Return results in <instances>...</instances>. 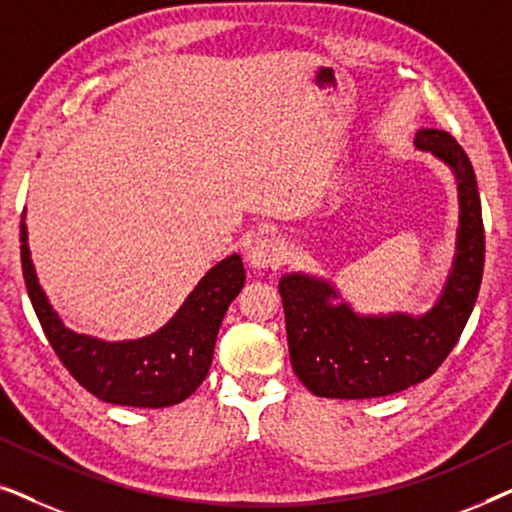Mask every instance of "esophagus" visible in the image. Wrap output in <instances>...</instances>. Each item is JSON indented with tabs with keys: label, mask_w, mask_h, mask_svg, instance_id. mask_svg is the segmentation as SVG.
<instances>
[{
	"label": "esophagus",
	"mask_w": 512,
	"mask_h": 512,
	"mask_svg": "<svg viewBox=\"0 0 512 512\" xmlns=\"http://www.w3.org/2000/svg\"><path fill=\"white\" fill-rule=\"evenodd\" d=\"M282 258L284 251L279 247V242L272 240V237H261V240H256L247 251L249 268L256 272L277 268V265L282 263Z\"/></svg>",
	"instance_id": "34e87169"
}]
</instances>
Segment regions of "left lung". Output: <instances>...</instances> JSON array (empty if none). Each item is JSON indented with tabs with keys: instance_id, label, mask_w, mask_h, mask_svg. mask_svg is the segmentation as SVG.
<instances>
[{
	"instance_id": "left-lung-1",
	"label": "left lung",
	"mask_w": 512,
	"mask_h": 512,
	"mask_svg": "<svg viewBox=\"0 0 512 512\" xmlns=\"http://www.w3.org/2000/svg\"><path fill=\"white\" fill-rule=\"evenodd\" d=\"M415 146L450 167L457 181L459 228L450 275L424 314H359L331 279L307 272L279 279L293 373L314 396L377 398L424 382L457 345L478 300L485 230L471 160L445 130H417Z\"/></svg>"
}]
</instances>
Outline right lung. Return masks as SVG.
<instances>
[{"mask_svg":"<svg viewBox=\"0 0 512 512\" xmlns=\"http://www.w3.org/2000/svg\"><path fill=\"white\" fill-rule=\"evenodd\" d=\"M20 261L32 307L62 366L100 401L130 408H167L200 387L212 366L221 321L244 286L242 258L230 254L207 270L165 326L144 338L109 342L72 331L53 310L34 270L25 212Z\"/></svg>","mask_w":512,"mask_h":512,"instance_id":"obj_1","label":"right lung"}]
</instances>
